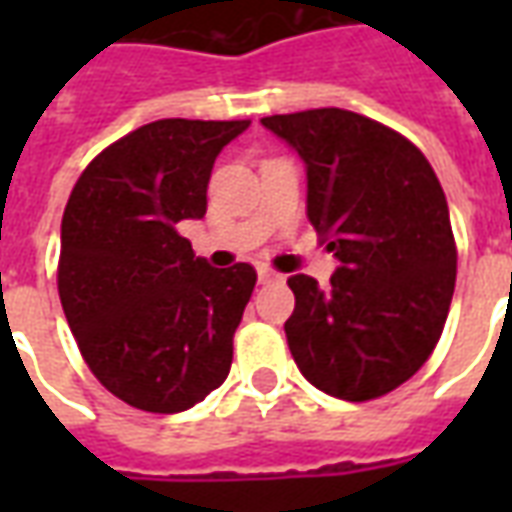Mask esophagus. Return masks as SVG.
Instances as JSON below:
<instances>
[{"label":"esophagus","instance_id":"34e87169","mask_svg":"<svg viewBox=\"0 0 512 512\" xmlns=\"http://www.w3.org/2000/svg\"><path fill=\"white\" fill-rule=\"evenodd\" d=\"M257 279H260V285H268V282H279L282 274H277V271H271V268L266 266H260L257 268Z\"/></svg>","mask_w":512,"mask_h":512}]
</instances>
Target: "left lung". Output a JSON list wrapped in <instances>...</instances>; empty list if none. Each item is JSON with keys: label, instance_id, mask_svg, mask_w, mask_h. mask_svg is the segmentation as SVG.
Returning a JSON list of instances; mask_svg holds the SVG:
<instances>
[{"label": "left lung", "instance_id": "1", "mask_svg": "<svg viewBox=\"0 0 512 512\" xmlns=\"http://www.w3.org/2000/svg\"><path fill=\"white\" fill-rule=\"evenodd\" d=\"M260 123L304 161L307 219L340 260L326 288L288 279L290 354L326 395H386L428 362L450 312L458 252L439 178L406 136L348 109Z\"/></svg>", "mask_w": 512, "mask_h": 512}]
</instances>
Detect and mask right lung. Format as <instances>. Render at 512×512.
<instances>
[{
    "label": "right lung",
    "mask_w": 512,
    "mask_h": 512,
    "mask_svg": "<svg viewBox=\"0 0 512 512\" xmlns=\"http://www.w3.org/2000/svg\"><path fill=\"white\" fill-rule=\"evenodd\" d=\"M249 120L169 117L90 161L62 213L57 288L93 376L128 406L178 414L233 365L257 274L213 268L178 233L202 219L216 156Z\"/></svg>",
    "instance_id": "obj_1"
}]
</instances>
